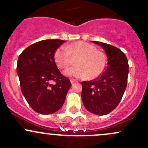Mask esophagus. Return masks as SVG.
<instances>
[{
    "mask_svg": "<svg viewBox=\"0 0 148 148\" xmlns=\"http://www.w3.org/2000/svg\"><path fill=\"white\" fill-rule=\"evenodd\" d=\"M70 81H71V83L72 84H75V83H77V80H76V79H70Z\"/></svg>",
    "mask_w": 148,
    "mask_h": 148,
    "instance_id": "esophagus-1",
    "label": "esophagus"
}]
</instances>
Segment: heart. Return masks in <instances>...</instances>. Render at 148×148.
Wrapping results in <instances>:
<instances>
[{
  "label": "heart",
  "instance_id": "obj_1",
  "mask_svg": "<svg viewBox=\"0 0 148 148\" xmlns=\"http://www.w3.org/2000/svg\"><path fill=\"white\" fill-rule=\"evenodd\" d=\"M76 59V66L64 71L65 75L77 78L94 79L102 74L108 64L105 52L98 50L95 45L85 41H77L58 48L54 52L57 66L66 69Z\"/></svg>",
  "mask_w": 148,
  "mask_h": 148
}]
</instances>
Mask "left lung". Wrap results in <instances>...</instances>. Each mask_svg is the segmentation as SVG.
I'll use <instances>...</instances> for the list:
<instances>
[{
    "label": "left lung",
    "mask_w": 148,
    "mask_h": 148,
    "mask_svg": "<svg viewBox=\"0 0 148 148\" xmlns=\"http://www.w3.org/2000/svg\"><path fill=\"white\" fill-rule=\"evenodd\" d=\"M105 50L108 58L107 69L102 75L89 82H82V99L85 108L97 115H105L114 110L122 99L127 84L128 61L118 48L99 41H93Z\"/></svg>",
    "instance_id": "1"
}]
</instances>
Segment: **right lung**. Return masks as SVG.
I'll use <instances>...</instances> for the list:
<instances>
[{
    "label": "right lung",
    "instance_id": "right-lung-1",
    "mask_svg": "<svg viewBox=\"0 0 148 148\" xmlns=\"http://www.w3.org/2000/svg\"><path fill=\"white\" fill-rule=\"evenodd\" d=\"M65 41L43 40L29 46L19 55L17 74L21 89L30 107L36 112L50 114L64 103L71 86L54 62V52ZM53 81L54 84L51 83Z\"/></svg>",
    "mask_w": 148,
    "mask_h": 148
}]
</instances>
